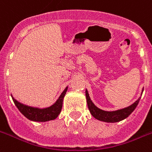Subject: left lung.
Returning <instances> with one entry per match:
<instances>
[{
    "label": "left lung",
    "instance_id": "1",
    "mask_svg": "<svg viewBox=\"0 0 152 152\" xmlns=\"http://www.w3.org/2000/svg\"><path fill=\"white\" fill-rule=\"evenodd\" d=\"M143 91H144V88L142 90L141 94L143 93ZM86 98H87V106H88L90 112L96 119L102 121V122H105V123H117V122H120V121L125 119L126 118H127L129 115L134 112L140 102V97L131 105L115 111H104L97 108L91 101L87 90H86Z\"/></svg>",
    "mask_w": 152,
    "mask_h": 152
}]
</instances>
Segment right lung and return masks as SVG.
I'll use <instances>...</instances> for the list:
<instances>
[{
  "instance_id": "obj_1",
  "label": "right lung",
  "mask_w": 152,
  "mask_h": 152,
  "mask_svg": "<svg viewBox=\"0 0 152 152\" xmlns=\"http://www.w3.org/2000/svg\"><path fill=\"white\" fill-rule=\"evenodd\" d=\"M67 90L68 87H66L63 92L61 94V95L57 99L56 102L50 106L46 107V108H38V107L27 105L15 99L12 94V97L16 107L27 119L31 121H35V122H48V121L55 119L60 114L61 108H62L64 97L67 92Z\"/></svg>"
}]
</instances>
